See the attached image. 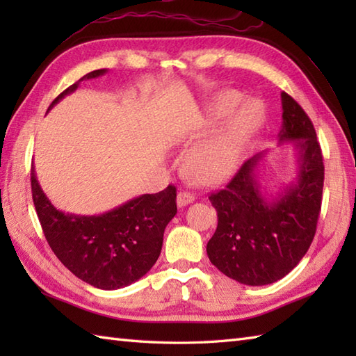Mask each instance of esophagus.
<instances>
[{"label":"esophagus","mask_w":356,"mask_h":356,"mask_svg":"<svg viewBox=\"0 0 356 356\" xmlns=\"http://www.w3.org/2000/svg\"><path fill=\"white\" fill-rule=\"evenodd\" d=\"M195 200V197H194V194H191V193H179L177 194V207L179 208H184V207H186V205H190V203H193Z\"/></svg>","instance_id":"1"}]
</instances>
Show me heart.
Listing matches in <instances>:
<instances>
[{
  "label": "heart",
  "instance_id": "obj_1",
  "mask_svg": "<svg viewBox=\"0 0 356 356\" xmlns=\"http://www.w3.org/2000/svg\"><path fill=\"white\" fill-rule=\"evenodd\" d=\"M241 101L243 96L238 92L223 90L200 116L197 124L207 127L230 115L195 142L186 154L188 170L203 184H217L229 177L238 166L249 140L260 130L264 118L261 105L248 101L241 106Z\"/></svg>",
  "mask_w": 356,
  "mask_h": 356
}]
</instances>
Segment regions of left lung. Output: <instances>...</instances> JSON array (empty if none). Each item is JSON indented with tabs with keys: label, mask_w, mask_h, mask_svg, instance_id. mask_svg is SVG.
<instances>
[{
	"label": "left lung",
	"mask_w": 356,
	"mask_h": 356,
	"mask_svg": "<svg viewBox=\"0 0 356 356\" xmlns=\"http://www.w3.org/2000/svg\"><path fill=\"white\" fill-rule=\"evenodd\" d=\"M278 143L292 142L297 176L275 195L257 176L264 153L249 159L225 190L209 195L217 229L207 245L211 263L241 284L264 286L297 266L311 246L321 209L324 165L315 128L305 110L282 93Z\"/></svg>",
	"instance_id": "left-lung-1"
}]
</instances>
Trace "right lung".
<instances>
[{"mask_svg": "<svg viewBox=\"0 0 356 356\" xmlns=\"http://www.w3.org/2000/svg\"><path fill=\"white\" fill-rule=\"evenodd\" d=\"M107 72L87 73L64 90L49 110L73 93L81 81L99 78ZM32 197L51 251L72 274L104 291L130 286L154 266L166 225L177 213L176 188L171 185L161 193L142 194L104 214L63 213L42 191L33 165Z\"/></svg>", "mask_w": 356, "mask_h": 356, "instance_id": "right-lung-1", "label": "right lung"}]
</instances>
